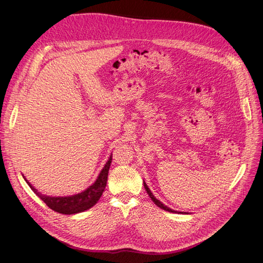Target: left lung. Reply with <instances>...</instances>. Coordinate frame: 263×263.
<instances>
[{
	"label": "left lung",
	"instance_id": "1",
	"mask_svg": "<svg viewBox=\"0 0 263 263\" xmlns=\"http://www.w3.org/2000/svg\"><path fill=\"white\" fill-rule=\"evenodd\" d=\"M144 186H145V189H146V191H147V193H148V195L150 196V198H151V201H153L158 208H160V209H162V210H164V211H168V212H171V213H178V214H180L181 212H178V211H174V210H171V209H169L168 206H165L164 204H162L160 201L159 200H157V198L155 197V195L151 193V191H150V189L148 187V185L146 184V183L144 182ZM182 214H186V213H182Z\"/></svg>",
	"mask_w": 263,
	"mask_h": 263
}]
</instances>
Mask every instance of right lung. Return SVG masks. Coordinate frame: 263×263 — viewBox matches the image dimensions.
<instances>
[{
    "label": "right lung",
    "instance_id": "add662e5",
    "mask_svg": "<svg viewBox=\"0 0 263 263\" xmlns=\"http://www.w3.org/2000/svg\"><path fill=\"white\" fill-rule=\"evenodd\" d=\"M110 163H112V155L109 156L107 162L104 165V168H103L102 171L100 172L97 181H95L91 186L84 190L83 192L76 195H71V196L54 197V196L44 195L42 193H39L33 185H30V183L27 182L25 178L24 179H25L30 189L34 191V193H36L38 197H41L42 201H44L49 209L60 214L71 215V214L84 212L86 210L91 209L92 206H94L98 203V201L100 200V197L102 196L103 192H104V189L106 186Z\"/></svg>",
    "mask_w": 263,
    "mask_h": 263
}]
</instances>
